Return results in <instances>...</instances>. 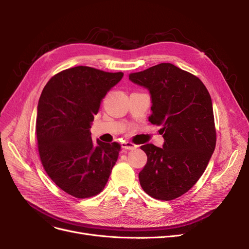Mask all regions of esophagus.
<instances>
[{"label": "esophagus", "instance_id": "esophagus-1", "mask_svg": "<svg viewBox=\"0 0 249 249\" xmlns=\"http://www.w3.org/2000/svg\"><path fill=\"white\" fill-rule=\"evenodd\" d=\"M122 147H123L124 149H128V150H133V149H135V148L137 147V145H135L134 143H132V142L125 141V142H123V143H122Z\"/></svg>", "mask_w": 249, "mask_h": 249}]
</instances>
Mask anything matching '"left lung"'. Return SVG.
<instances>
[{"label": "left lung", "instance_id": "1", "mask_svg": "<svg viewBox=\"0 0 249 249\" xmlns=\"http://www.w3.org/2000/svg\"><path fill=\"white\" fill-rule=\"evenodd\" d=\"M129 80L149 90L148 120L161 126L164 139L162 147H140L147 155L140 186L154 199H177L198 181L216 146L210 94L199 77L172 63L130 73Z\"/></svg>", "mask_w": 249, "mask_h": 249}]
</instances>
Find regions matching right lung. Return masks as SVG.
Listing matches in <instances>:
<instances>
[{
  "label": "right lung",
  "mask_w": 249,
  "mask_h": 249,
  "mask_svg": "<svg viewBox=\"0 0 249 249\" xmlns=\"http://www.w3.org/2000/svg\"><path fill=\"white\" fill-rule=\"evenodd\" d=\"M75 67L51 77L39 98L38 151L48 177L72 197L98 195L106 186L121 145L91 140L89 128L102 100L123 77Z\"/></svg>",
  "instance_id": "add662e5"
}]
</instances>
